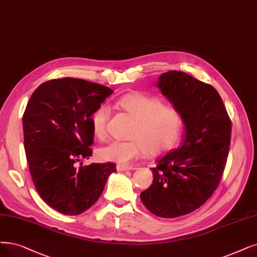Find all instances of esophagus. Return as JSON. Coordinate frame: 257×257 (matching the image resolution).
<instances>
[{"label":"esophagus","instance_id":"esophagus-1","mask_svg":"<svg viewBox=\"0 0 257 257\" xmlns=\"http://www.w3.org/2000/svg\"><path fill=\"white\" fill-rule=\"evenodd\" d=\"M116 169L118 170V172H125V170H132V169H136V167L134 166H128V165H120L118 164L116 166Z\"/></svg>","mask_w":257,"mask_h":257}]
</instances>
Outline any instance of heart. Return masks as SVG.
<instances>
[{"mask_svg":"<svg viewBox=\"0 0 257 257\" xmlns=\"http://www.w3.org/2000/svg\"><path fill=\"white\" fill-rule=\"evenodd\" d=\"M118 107L134 117L128 141H112L98 150L100 159L118 164H129L145 155H158L174 145L181 132L183 118L180 111L166 106L158 97L142 92L123 95ZM110 107L102 103L92 113L90 122L95 137L107 136Z\"/></svg>","mask_w":257,"mask_h":257,"instance_id":"obj_1","label":"heart"}]
</instances>
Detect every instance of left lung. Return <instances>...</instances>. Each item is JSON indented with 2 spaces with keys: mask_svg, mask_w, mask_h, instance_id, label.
Here are the masks:
<instances>
[{
  "mask_svg": "<svg viewBox=\"0 0 257 257\" xmlns=\"http://www.w3.org/2000/svg\"><path fill=\"white\" fill-rule=\"evenodd\" d=\"M157 87L181 113L184 135L180 146L151 168L154 181L141 193V200L153 214L176 218L203 205L219 184L232 123L211 84L169 71L160 76Z\"/></svg>",
  "mask_w": 257,
  "mask_h": 257,
  "instance_id": "obj_1",
  "label": "left lung"
}]
</instances>
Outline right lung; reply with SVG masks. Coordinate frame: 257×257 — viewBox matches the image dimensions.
<instances>
[{
  "label": "right lung",
  "instance_id": "1",
  "mask_svg": "<svg viewBox=\"0 0 257 257\" xmlns=\"http://www.w3.org/2000/svg\"><path fill=\"white\" fill-rule=\"evenodd\" d=\"M113 93L108 87L65 77L38 87L23 114L24 148L38 194L54 210L79 215L98 200L115 164L77 163L92 156L90 118Z\"/></svg>",
  "mask_w": 257,
  "mask_h": 257
}]
</instances>
